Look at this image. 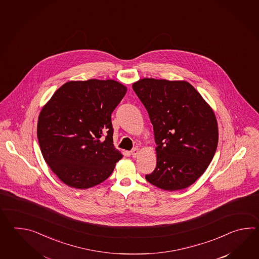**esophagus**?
I'll list each match as a JSON object with an SVG mask.
<instances>
[{"label":"esophagus","mask_w":259,"mask_h":259,"mask_svg":"<svg viewBox=\"0 0 259 259\" xmlns=\"http://www.w3.org/2000/svg\"><path fill=\"white\" fill-rule=\"evenodd\" d=\"M140 153V150L139 148H133L132 151H131V154H132V157H137L138 154Z\"/></svg>","instance_id":"34e87169"}]
</instances>
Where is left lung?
Listing matches in <instances>:
<instances>
[{"mask_svg":"<svg viewBox=\"0 0 259 259\" xmlns=\"http://www.w3.org/2000/svg\"><path fill=\"white\" fill-rule=\"evenodd\" d=\"M132 89L148 112L157 144L147 182L173 192L191 186L213 159L219 143L214 111L184 80L143 78Z\"/></svg>","mask_w":259,"mask_h":259,"instance_id":"obj_1","label":"left lung"}]
</instances>
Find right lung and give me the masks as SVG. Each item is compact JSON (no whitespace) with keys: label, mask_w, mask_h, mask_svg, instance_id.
Here are the masks:
<instances>
[{"label":"right lung","mask_w":259,"mask_h":259,"mask_svg":"<svg viewBox=\"0 0 259 259\" xmlns=\"http://www.w3.org/2000/svg\"><path fill=\"white\" fill-rule=\"evenodd\" d=\"M126 93L127 87L113 79L68 81L40 111L37 136L41 154L67 186L98 185L121 159L113 144L111 114Z\"/></svg>","instance_id":"1"}]
</instances>
